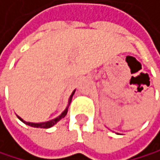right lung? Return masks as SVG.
Returning a JSON list of instances; mask_svg holds the SVG:
<instances>
[{"mask_svg": "<svg viewBox=\"0 0 160 160\" xmlns=\"http://www.w3.org/2000/svg\"><path fill=\"white\" fill-rule=\"evenodd\" d=\"M73 93H75V90L72 91V95H71V97H70V102H71V100H72V95H73ZM67 112H68V107L66 108V110L64 111V112L61 114L59 117H57V118H55V119H53V120H51V121H48V122H44V123H30V122H25V121H23L21 119L20 117H18V119L20 120V121H22L23 123H25L26 125H28V126H30V127H34V128H44V129H48V128H50V127H52V126H54L55 124L57 123V122H59L62 118H64L66 115H67Z\"/></svg>", "mask_w": 160, "mask_h": 160, "instance_id": "right-lung-1", "label": "right lung"}]
</instances>
